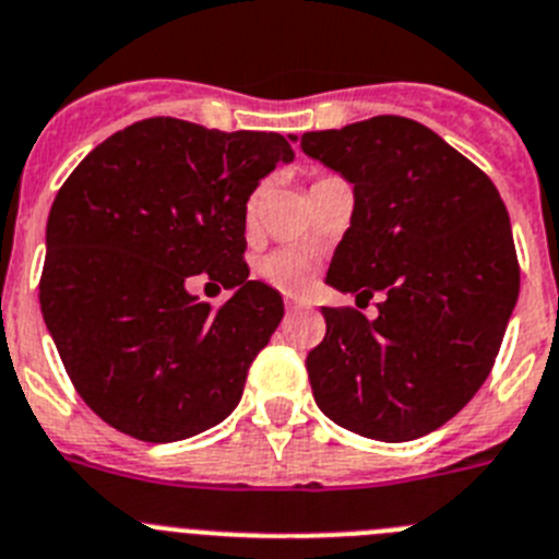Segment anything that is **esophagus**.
Masks as SVG:
<instances>
[{
  "label": "esophagus",
  "instance_id": "obj_1",
  "mask_svg": "<svg viewBox=\"0 0 559 559\" xmlns=\"http://www.w3.org/2000/svg\"><path fill=\"white\" fill-rule=\"evenodd\" d=\"M285 307H288V310H301V307H307V301H301V299H285Z\"/></svg>",
  "mask_w": 559,
  "mask_h": 559
}]
</instances>
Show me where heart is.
<instances>
[{"label":"heart","instance_id":"b5f03b06","mask_svg":"<svg viewBox=\"0 0 559 559\" xmlns=\"http://www.w3.org/2000/svg\"><path fill=\"white\" fill-rule=\"evenodd\" d=\"M260 193H254L252 202H249V213L258 204ZM260 274L269 285H274L276 290H283V294H305L313 283L316 269L310 254L296 249V246H283V249H274L271 254H265L263 263H260Z\"/></svg>","mask_w":559,"mask_h":559}]
</instances>
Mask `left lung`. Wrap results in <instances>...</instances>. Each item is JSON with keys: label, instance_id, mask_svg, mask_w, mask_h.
Returning a JSON list of instances; mask_svg holds the SVG:
<instances>
[{"label": "left lung", "instance_id": "obj_1", "mask_svg": "<svg viewBox=\"0 0 559 559\" xmlns=\"http://www.w3.org/2000/svg\"><path fill=\"white\" fill-rule=\"evenodd\" d=\"M305 155L355 186L352 227L326 283L385 299L368 321L321 307L307 377L324 416L362 438L435 432L483 388L519 299L510 216L488 174L402 116L301 135Z\"/></svg>", "mask_w": 559, "mask_h": 559}]
</instances>
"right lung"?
Listing matches in <instances>:
<instances>
[{
  "instance_id": "add662e5",
  "label": "right lung",
  "mask_w": 559,
  "mask_h": 559,
  "mask_svg": "<svg viewBox=\"0 0 559 559\" xmlns=\"http://www.w3.org/2000/svg\"><path fill=\"white\" fill-rule=\"evenodd\" d=\"M294 150L276 132L143 119L71 171L46 222L40 313L82 402L146 443L233 413L283 321V296L249 280L246 202ZM235 287L210 308L193 275Z\"/></svg>"
}]
</instances>
